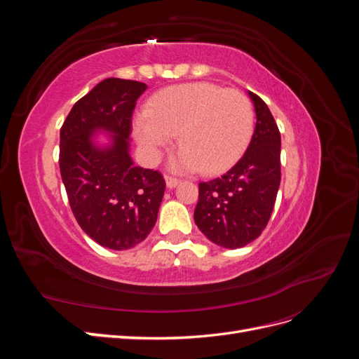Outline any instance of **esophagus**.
Returning <instances> with one entry per match:
<instances>
[{"label":"esophagus","mask_w":359,"mask_h":359,"mask_svg":"<svg viewBox=\"0 0 359 359\" xmlns=\"http://www.w3.org/2000/svg\"><path fill=\"white\" fill-rule=\"evenodd\" d=\"M165 180H166V186H168L169 189L175 187V186H178V184H180V180H178V178H175V177L169 175V173H166V175H165Z\"/></svg>","instance_id":"esophagus-1"}]
</instances>
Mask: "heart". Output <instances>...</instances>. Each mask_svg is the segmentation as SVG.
Listing matches in <instances>:
<instances>
[{
	"instance_id": "heart-1",
	"label": "heart",
	"mask_w": 359,
	"mask_h": 359,
	"mask_svg": "<svg viewBox=\"0 0 359 359\" xmlns=\"http://www.w3.org/2000/svg\"><path fill=\"white\" fill-rule=\"evenodd\" d=\"M253 124V106L244 93L211 82H190L151 97L145 112L135 119V137L144 154L157 160L178 133L181 149L172 165L214 173L243 153Z\"/></svg>"
}]
</instances>
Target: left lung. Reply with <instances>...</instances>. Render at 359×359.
<instances>
[{
    "label": "left lung",
    "instance_id": "8db88e82",
    "mask_svg": "<svg viewBox=\"0 0 359 359\" xmlns=\"http://www.w3.org/2000/svg\"><path fill=\"white\" fill-rule=\"evenodd\" d=\"M256 127L243 157L220 178L199 182L194 223L217 245L240 248L266 227L280 187L281 139L266 103L250 91Z\"/></svg>",
    "mask_w": 359,
    "mask_h": 359
}]
</instances>
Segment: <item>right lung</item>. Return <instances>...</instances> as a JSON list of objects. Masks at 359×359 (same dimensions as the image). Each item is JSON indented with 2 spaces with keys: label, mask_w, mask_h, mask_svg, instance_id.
I'll use <instances>...</instances> for the list:
<instances>
[{
  "label": "right lung",
  "mask_w": 359,
  "mask_h": 359,
  "mask_svg": "<svg viewBox=\"0 0 359 359\" xmlns=\"http://www.w3.org/2000/svg\"><path fill=\"white\" fill-rule=\"evenodd\" d=\"M145 90L142 82L107 78L74 103L60 130V170L74 219L112 250L145 240L165 194L161 173L135 166L128 156L133 111ZM100 128L114 133L111 147L90 142Z\"/></svg>",
  "instance_id": "add662e5"
}]
</instances>
